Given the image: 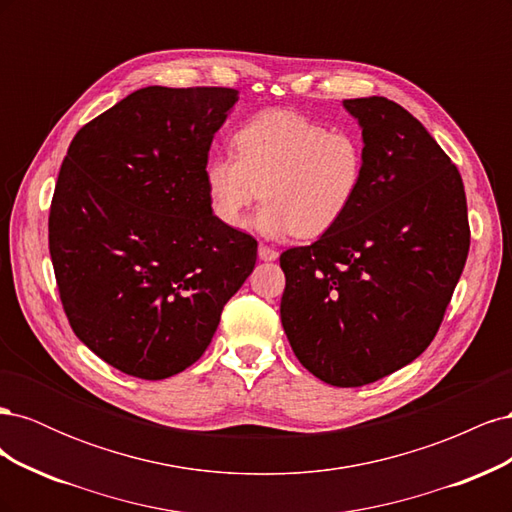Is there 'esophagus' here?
I'll list each match as a JSON object with an SVG mask.
<instances>
[{
    "label": "esophagus",
    "mask_w": 512,
    "mask_h": 512,
    "mask_svg": "<svg viewBox=\"0 0 512 512\" xmlns=\"http://www.w3.org/2000/svg\"><path fill=\"white\" fill-rule=\"evenodd\" d=\"M258 258L260 260H275L277 252L273 250V247H269V245H258Z\"/></svg>",
    "instance_id": "esophagus-1"
}]
</instances>
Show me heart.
Wrapping results in <instances>:
<instances>
[{
	"label": "heart",
	"instance_id": "obj_1",
	"mask_svg": "<svg viewBox=\"0 0 512 512\" xmlns=\"http://www.w3.org/2000/svg\"><path fill=\"white\" fill-rule=\"evenodd\" d=\"M232 153H215L203 168L215 220L245 224L254 200H267L254 228L269 239H316L342 222L367 175V147L354 130H329L294 111H262L241 123Z\"/></svg>",
	"mask_w": 512,
	"mask_h": 512
}]
</instances>
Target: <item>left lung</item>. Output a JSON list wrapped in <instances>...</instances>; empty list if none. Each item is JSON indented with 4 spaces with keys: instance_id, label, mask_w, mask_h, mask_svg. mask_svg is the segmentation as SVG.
<instances>
[{
    "instance_id": "obj_1",
    "label": "left lung",
    "mask_w": 512,
    "mask_h": 512,
    "mask_svg": "<svg viewBox=\"0 0 512 512\" xmlns=\"http://www.w3.org/2000/svg\"><path fill=\"white\" fill-rule=\"evenodd\" d=\"M367 147L346 218L280 256L282 327L322 382L363 386L412 363L436 337L470 250L459 170L404 106L344 100Z\"/></svg>"
}]
</instances>
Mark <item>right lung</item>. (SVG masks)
Masks as SVG:
<instances>
[{"mask_svg":"<svg viewBox=\"0 0 512 512\" xmlns=\"http://www.w3.org/2000/svg\"><path fill=\"white\" fill-rule=\"evenodd\" d=\"M237 89L143 87L89 121L61 164L49 250L70 327L123 374L196 363L258 243L209 209L203 168Z\"/></svg>","mask_w":512,"mask_h":512,"instance_id":"1","label":"right lung"}]
</instances>
